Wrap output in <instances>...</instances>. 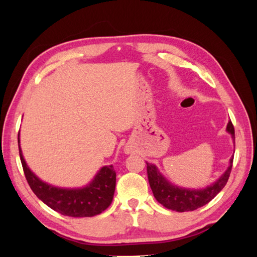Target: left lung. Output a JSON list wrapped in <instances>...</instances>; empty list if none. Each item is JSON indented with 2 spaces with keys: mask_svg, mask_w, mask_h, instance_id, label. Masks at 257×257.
Returning <instances> with one entry per match:
<instances>
[{
  "mask_svg": "<svg viewBox=\"0 0 257 257\" xmlns=\"http://www.w3.org/2000/svg\"><path fill=\"white\" fill-rule=\"evenodd\" d=\"M226 130L228 133L231 134L232 139L235 142V128L231 121L228 122ZM232 161H234V158H230L229 167L221 176L219 180L203 190L182 189L170 184L159 173L158 168L153 164H149V163H147V174L153 195L160 204L167 209L178 212L193 211V210H196L197 208L203 207L209 201H211L226 185L231 172Z\"/></svg>",
  "mask_w": 257,
  "mask_h": 257,
  "instance_id": "obj_1",
  "label": "left lung"
}]
</instances>
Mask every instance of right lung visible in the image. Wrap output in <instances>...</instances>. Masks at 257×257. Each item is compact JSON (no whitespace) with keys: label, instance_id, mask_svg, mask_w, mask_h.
Segmentation results:
<instances>
[{"label":"right lung","instance_id":"add662e5","mask_svg":"<svg viewBox=\"0 0 257 257\" xmlns=\"http://www.w3.org/2000/svg\"><path fill=\"white\" fill-rule=\"evenodd\" d=\"M20 160L27 181L35 195L54 211L73 217L94 216L102 213L111 204L115 189L113 166H104L93 181L82 189H60L40 180L28 167L20 149Z\"/></svg>","mask_w":257,"mask_h":257}]
</instances>
